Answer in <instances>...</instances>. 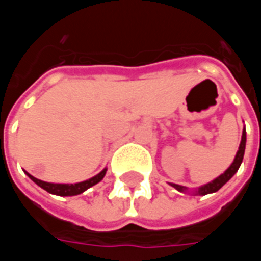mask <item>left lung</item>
Wrapping results in <instances>:
<instances>
[{"label":"left lung","mask_w":261,"mask_h":261,"mask_svg":"<svg viewBox=\"0 0 261 261\" xmlns=\"http://www.w3.org/2000/svg\"><path fill=\"white\" fill-rule=\"evenodd\" d=\"M245 147H246V131L243 130V133H242L241 145H239V149H238V152H236V156L235 159H233L232 165H230L228 169L225 170L222 175L218 176L217 179H214L213 181H210L207 185L201 186L198 190H196V192L193 193V194H196V196H205V194H210V193L218 192L219 189L224 186L225 183L229 180L230 177L235 175L236 172H238V169H239L242 161H243V155H245ZM170 186H173L176 190H179V192H187V187L185 186H179V185H175V183H170Z\"/></svg>","instance_id":"1"}]
</instances>
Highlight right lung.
Returning a JSON list of instances; mask_svg holds the SVG:
<instances>
[{
    "instance_id": "add662e5",
    "label": "right lung",
    "mask_w": 261,
    "mask_h": 261,
    "mask_svg": "<svg viewBox=\"0 0 261 261\" xmlns=\"http://www.w3.org/2000/svg\"><path fill=\"white\" fill-rule=\"evenodd\" d=\"M106 170L108 169H103L99 175L93 176L91 177L89 180L85 181H81V183H75V185H60V183H47V181H43L39 180L36 177H33L32 175L28 173V176L31 177L32 180L36 183L37 186H40L42 189H44L46 192L51 193V194H57V196H76V194H81V193H84L85 190H88L89 187L95 186L96 183L102 180L105 175H106Z\"/></svg>"
}]
</instances>
